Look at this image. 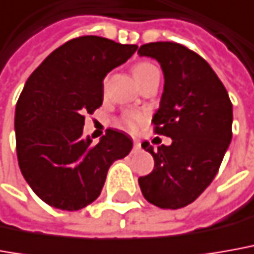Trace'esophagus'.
I'll list each match as a JSON object with an SVG mask.
<instances>
[{
	"instance_id": "1",
	"label": "esophagus",
	"mask_w": 254,
	"mask_h": 254,
	"mask_svg": "<svg viewBox=\"0 0 254 254\" xmlns=\"http://www.w3.org/2000/svg\"><path fill=\"white\" fill-rule=\"evenodd\" d=\"M141 149V143L139 140H134L133 141V150L134 151H139Z\"/></svg>"
}]
</instances>
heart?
<instances>
[{
    "mask_svg": "<svg viewBox=\"0 0 254 254\" xmlns=\"http://www.w3.org/2000/svg\"><path fill=\"white\" fill-rule=\"evenodd\" d=\"M154 68H156V66H154L153 64H150V62H140V64L134 65V68H133L134 79L143 76L144 73H147L149 70H151V69H154ZM143 120H144V115H143V114L127 113L120 120V125L124 127V129H127V130H130V132H134L137 127H140Z\"/></svg>",
    "mask_w": 254,
    "mask_h": 254,
    "instance_id": "obj_1",
    "label": "heart"
}]
</instances>
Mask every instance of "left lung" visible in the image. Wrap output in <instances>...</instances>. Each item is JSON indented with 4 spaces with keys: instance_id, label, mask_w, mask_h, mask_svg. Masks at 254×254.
<instances>
[{
    "instance_id": "8db88e82",
    "label": "left lung",
    "mask_w": 254,
    "mask_h": 254,
    "mask_svg": "<svg viewBox=\"0 0 254 254\" xmlns=\"http://www.w3.org/2000/svg\"><path fill=\"white\" fill-rule=\"evenodd\" d=\"M137 54L161 65L164 91L151 122L156 133L172 139L157 151L141 144L154 170L139 185L149 203L177 210L197 199L217 175L232 139V103L211 66L185 46L157 41Z\"/></svg>"
}]
</instances>
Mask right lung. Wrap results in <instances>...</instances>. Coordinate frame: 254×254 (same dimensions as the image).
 Segmentation results:
<instances>
[{"label": "right lung", "instance_id": "right-lung-1", "mask_svg": "<svg viewBox=\"0 0 254 254\" xmlns=\"http://www.w3.org/2000/svg\"><path fill=\"white\" fill-rule=\"evenodd\" d=\"M136 44L98 36L68 41L48 55L27 79L15 111L19 168L44 203L76 211L101 193L114 161L133 141L107 129L97 144L83 136L84 114L103 104L108 72L127 62Z\"/></svg>", "mask_w": 254, "mask_h": 254}]
</instances>
